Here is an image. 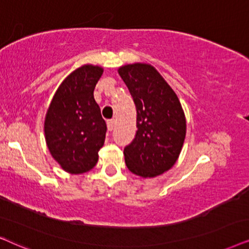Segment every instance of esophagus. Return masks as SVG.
<instances>
[{
  "label": "esophagus",
  "instance_id": "34e87169",
  "mask_svg": "<svg viewBox=\"0 0 249 249\" xmlns=\"http://www.w3.org/2000/svg\"><path fill=\"white\" fill-rule=\"evenodd\" d=\"M115 119H110V121L107 122V125H108V130L109 131H112L115 128Z\"/></svg>",
  "mask_w": 249,
  "mask_h": 249
}]
</instances>
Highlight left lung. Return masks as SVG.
<instances>
[{
	"label": "left lung",
	"mask_w": 249,
	"mask_h": 249,
	"mask_svg": "<svg viewBox=\"0 0 249 249\" xmlns=\"http://www.w3.org/2000/svg\"><path fill=\"white\" fill-rule=\"evenodd\" d=\"M137 107V134L124 148L128 170L155 178L172 168L183 145L187 123L178 95L155 67L132 64L119 67Z\"/></svg>",
	"instance_id": "obj_1"
}]
</instances>
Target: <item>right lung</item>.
Returning <instances> with one entry per match:
<instances>
[{
  "mask_svg": "<svg viewBox=\"0 0 249 249\" xmlns=\"http://www.w3.org/2000/svg\"><path fill=\"white\" fill-rule=\"evenodd\" d=\"M104 68L84 65L58 88L46 111L45 141L62 170L82 174L95 166L105 143L107 125L93 91Z\"/></svg>",
  "mask_w": 249,
  "mask_h": 249,
  "instance_id": "1",
  "label": "right lung"
}]
</instances>
